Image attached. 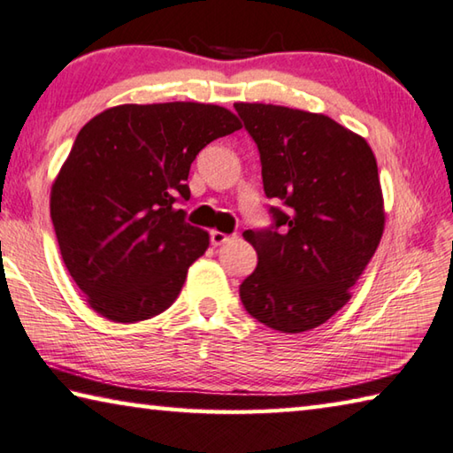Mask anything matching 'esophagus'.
<instances>
[{"label": "esophagus", "instance_id": "esophagus-1", "mask_svg": "<svg viewBox=\"0 0 453 453\" xmlns=\"http://www.w3.org/2000/svg\"><path fill=\"white\" fill-rule=\"evenodd\" d=\"M210 240H211V245H221L232 240V235H227L224 232H218V229H213V232L210 234Z\"/></svg>", "mask_w": 453, "mask_h": 453}]
</instances>
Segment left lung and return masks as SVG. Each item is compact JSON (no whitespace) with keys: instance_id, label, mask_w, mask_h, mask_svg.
Masks as SVG:
<instances>
[{"instance_id":"1","label":"left lung","mask_w":453,"mask_h":453,"mask_svg":"<svg viewBox=\"0 0 453 453\" xmlns=\"http://www.w3.org/2000/svg\"><path fill=\"white\" fill-rule=\"evenodd\" d=\"M262 159L272 229L243 237L257 267L240 286L251 318L281 334L318 327L349 302L378 250L386 211L378 164L362 135L324 113L234 104Z\"/></svg>"}]
</instances>
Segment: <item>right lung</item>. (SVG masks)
<instances>
[{"label":"right lung","mask_w":453,"mask_h":453,"mask_svg":"<svg viewBox=\"0 0 453 453\" xmlns=\"http://www.w3.org/2000/svg\"><path fill=\"white\" fill-rule=\"evenodd\" d=\"M242 124L196 102L124 104L91 118L51 186L61 259L89 308L118 324L165 311L210 234L175 208L191 162Z\"/></svg>","instance_id":"add662e5"}]
</instances>
